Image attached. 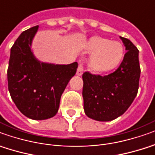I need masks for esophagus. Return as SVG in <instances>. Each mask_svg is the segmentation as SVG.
I'll return each mask as SVG.
<instances>
[{"label":"esophagus","mask_w":155,"mask_h":155,"mask_svg":"<svg viewBox=\"0 0 155 155\" xmlns=\"http://www.w3.org/2000/svg\"><path fill=\"white\" fill-rule=\"evenodd\" d=\"M83 72H84V66H83V63H79L78 70H77V75L82 76Z\"/></svg>","instance_id":"esophagus-1"}]
</instances>
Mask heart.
Masks as SVG:
<instances>
[{"label": "heart", "mask_w": 155, "mask_h": 155, "mask_svg": "<svg viewBox=\"0 0 155 155\" xmlns=\"http://www.w3.org/2000/svg\"><path fill=\"white\" fill-rule=\"evenodd\" d=\"M88 51L93 53L88 61V67L94 72L111 71L123 58V45L118 41L96 36L89 41Z\"/></svg>", "instance_id": "heart-1"}]
</instances>
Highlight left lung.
<instances>
[{
    "mask_svg": "<svg viewBox=\"0 0 155 155\" xmlns=\"http://www.w3.org/2000/svg\"><path fill=\"white\" fill-rule=\"evenodd\" d=\"M126 54L120 67L106 76L83 74L84 108L86 116L99 121H109L124 114L138 90L139 51L129 39L120 37Z\"/></svg>",
    "mask_w": 155,
    "mask_h": 155,
    "instance_id": "obj_1",
    "label": "left lung"
}]
</instances>
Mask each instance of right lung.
Wrapping results in <instances>:
<instances>
[{"mask_svg": "<svg viewBox=\"0 0 155 155\" xmlns=\"http://www.w3.org/2000/svg\"><path fill=\"white\" fill-rule=\"evenodd\" d=\"M38 28L23 31L11 48L7 81L19 110L33 120H46L58 111L61 94L75 75L78 62L55 65L36 59L31 45Z\"/></svg>", "mask_w": 155, "mask_h": 155, "instance_id": "1", "label": "right lung"}]
</instances>
